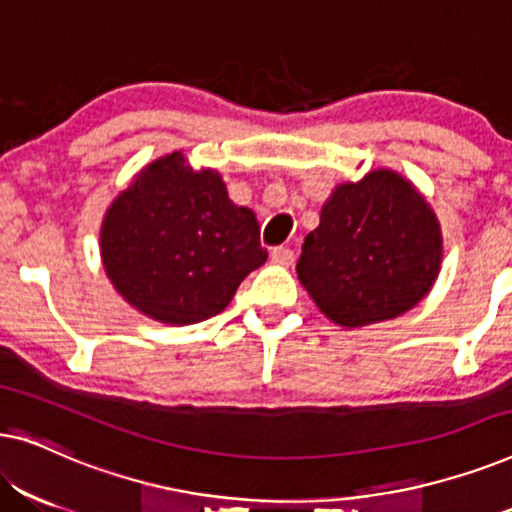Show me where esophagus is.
Listing matches in <instances>:
<instances>
[{
    "label": "esophagus",
    "instance_id": "34e87169",
    "mask_svg": "<svg viewBox=\"0 0 512 512\" xmlns=\"http://www.w3.org/2000/svg\"><path fill=\"white\" fill-rule=\"evenodd\" d=\"M272 261L279 265H291L296 261V254H293V249L289 247H275L272 249Z\"/></svg>",
    "mask_w": 512,
    "mask_h": 512
}]
</instances>
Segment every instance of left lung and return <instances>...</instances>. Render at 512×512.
I'll list each match as a JSON object with an SVG mask.
<instances>
[{
    "label": "left lung",
    "mask_w": 512,
    "mask_h": 512,
    "mask_svg": "<svg viewBox=\"0 0 512 512\" xmlns=\"http://www.w3.org/2000/svg\"><path fill=\"white\" fill-rule=\"evenodd\" d=\"M440 261L443 237L431 207L403 177L377 170L335 188L296 270L319 310L354 328L417 305Z\"/></svg>",
    "instance_id": "left-lung-1"
}]
</instances>
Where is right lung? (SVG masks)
<instances>
[{
  "instance_id": "add662e5",
  "label": "right lung",
  "mask_w": 512,
  "mask_h": 512,
  "mask_svg": "<svg viewBox=\"0 0 512 512\" xmlns=\"http://www.w3.org/2000/svg\"><path fill=\"white\" fill-rule=\"evenodd\" d=\"M265 258L254 212L233 205L219 174L195 172L179 151L146 167L102 226L111 284L163 324H195L226 310Z\"/></svg>"
}]
</instances>
